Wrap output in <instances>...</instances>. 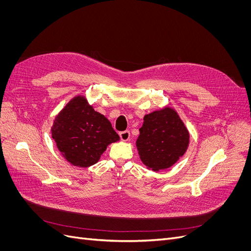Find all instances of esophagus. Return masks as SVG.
Returning a JSON list of instances; mask_svg holds the SVG:
<instances>
[{
    "label": "esophagus",
    "mask_w": 251,
    "mask_h": 251,
    "mask_svg": "<svg viewBox=\"0 0 251 251\" xmlns=\"http://www.w3.org/2000/svg\"><path fill=\"white\" fill-rule=\"evenodd\" d=\"M120 138H121V140L122 141H128L129 140V138H130V132L129 131H123V132H120Z\"/></svg>",
    "instance_id": "1"
}]
</instances>
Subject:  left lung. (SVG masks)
Masks as SVG:
<instances>
[{
  "label": "left lung",
  "instance_id": "8db88e82",
  "mask_svg": "<svg viewBox=\"0 0 251 251\" xmlns=\"http://www.w3.org/2000/svg\"><path fill=\"white\" fill-rule=\"evenodd\" d=\"M189 131L176 110L167 105L144 116L136 148L143 165L159 172L179 161L189 147Z\"/></svg>",
  "mask_w": 251,
  "mask_h": 251
}]
</instances>
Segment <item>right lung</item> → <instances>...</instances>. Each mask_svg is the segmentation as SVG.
I'll return each mask as SVG.
<instances>
[{"label":"right lung","instance_id":"right-lung-1","mask_svg":"<svg viewBox=\"0 0 251 251\" xmlns=\"http://www.w3.org/2000/svg\"><path fill=\"white\" fill-rule=\"evenodd\" d=\"M50 132L61 154L79 168L97 164L109 144L120 139L111 122L84 96L70 100L56 116Z\"/></svg>","mask_w":251,"mask_h":251}]
</instances>
